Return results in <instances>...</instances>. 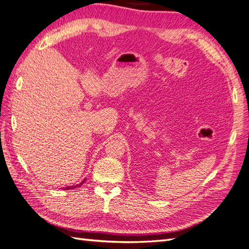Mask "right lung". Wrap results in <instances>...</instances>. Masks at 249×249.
I'll return each instance as SVG.
<instances>
[{
  "mask_svg": "<svg viewBox=\"0 0 249 249\" xmlns=\"http://www.w3.org/2000/svg\"><path fill=\"white\" fill-rule=\"evenodd\" d=\"M85 182V180H83L82 182H80L79 184H76V186H71V187H66L65 189H63V190H71V189H74V188H78V187H80V186H82V184Z\"/></svg>",
  "mask_w": 249,
  "mask_h": 249,
  "instance_id": "1",
  "label": "right lung"
}]
</instances>
